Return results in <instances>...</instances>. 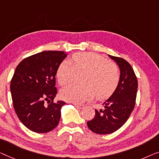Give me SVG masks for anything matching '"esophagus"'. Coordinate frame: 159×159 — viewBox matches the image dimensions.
<instances>
[{
    "mask_svg": "<svg viewBox=\"0 0 159 159\" xmlns=\"http://www.w3.org/2000/svg\"><path fill=\"white\" fill-rule=\"evenodd\" d=\"M73 104H74V106H76L77 108H80V109H81V108L84 107V105H83V104H80V103H73Z\"/></svg>",
    "mask_w": 159,
    "mask_h": 159,
    "instance_id": "esophagus-1",
    "label": "esophagus"
}]
</instances>
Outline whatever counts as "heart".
<instances>
[{
  "mask_svg": "<svg viewBox=\"0 0 159 159\" xmlns=\"http://www.w3.org/2000/svg\"><path fill=\"white\" fill-rule=\"evenodd\" d=\"M74 70L84 71L79 85H70L61 92L63 100L82 103L96 96L98 101L109 98L119 84L120 72L114 63L93 52H79L68 61H63L56 68L58 84L64 86L71 81Z\"/></svg>",
  "mask_w": 159,
  "mask_h": 159,
  "instance_id": "b5f03b06",
  "label": "heart"
}]
</instances>
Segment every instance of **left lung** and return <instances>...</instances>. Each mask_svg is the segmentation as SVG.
<instances>
[{
  "label": "left lung",
  "instance_id": "8db88e82",
  "mask_svg": "<svg viewBox=\"0 0 159 159\" xmlns=\"http://www.w3.org/2000/svg\"><path fill=\"white\" fill-rule=\"evenodd\" d=\"M120 68V80L116 91L103 103L105 108L96 109L95 116L87 122L89 129L98 134L115 132L124 125L136 104L138 80L130 63L120 57L108 55Z\"/></svg>",
  "mask_w": 159,
  "mask_h": 159
}]
</instances>
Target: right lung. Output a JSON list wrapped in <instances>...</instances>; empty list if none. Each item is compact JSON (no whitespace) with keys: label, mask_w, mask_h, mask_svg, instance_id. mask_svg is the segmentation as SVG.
Returning a JSON list of instances; mask_svg holds the SVG:
<instances>
[{"label":"right lung","mask_w":159,"mask_h":159,"mask_svg":"<svg viewBox=\"0 0 159 159\" xmlns=\"http://www.w3.org/2000/svg\"><path fill=\"white\" fill-rule=\"evenodd\" d=\"M66 56L63 51H43L24 58L16 68L11 81L13 108L30 131L47 133L58 124L66 103L53 101L56 71Z\"/></svg>","instance_id":"1"}]
</instances>
